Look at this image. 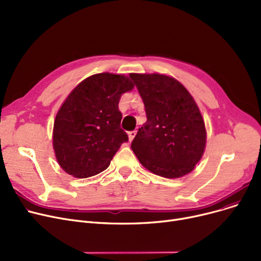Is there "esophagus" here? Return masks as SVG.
<instances>
[{
	"mask_svg": "<svg viewBox=\"0 0 261 261\" xmlns=\"http://www.w3.org/2000/svg\"><path fill=\"white\" fill-rule=\"evenodd\" d=\"M135 135H137V131H130L129 133H128V137H129V141H132L133 139H134V137Z\"/></svg>",
	"mask_w": 261,
	"mask_h": 261,
	"instance_id": "34e87169",
	"label": "esophagus"
}]
</instances>
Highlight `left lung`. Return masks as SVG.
<instances>
[{
    "instance_id": "8db88e82",
    "label": "left lung",
    "mask_w": 261,
    "mask_h": 261,
    "mask_svg": "<svg viewBox=\"0 0 261 261\" xmlns=\"http://www.w3.org/2000/svg\"><path fill=\"white\" fill-rule=\"evenodd\" d=\"M143 99L147 121L131 143L144 167L165 178L182 177L194 169L206 146L199 109L176 79L159 73H130Z\"/></svg>"
}]
</instances>
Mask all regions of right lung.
<instances>
[{
  "label": "right lung",
  "instance_id": "obj_1",
  "mask_svg": "<svg viewBox=\"0 0 261 261\" xmlns=\"http://www.w3.org/2000/svg\"><path fill=\"white\" fill-rule=\"evenodd\" d=\"M133 87L129 76L103 72L85 79L67 97L53 128L56 160L67 174L87 178L103 172L128 142L118 103Z\"/></svg>",
  "mask_w": 261,
  "mask_h": 261
}]
</instances>
